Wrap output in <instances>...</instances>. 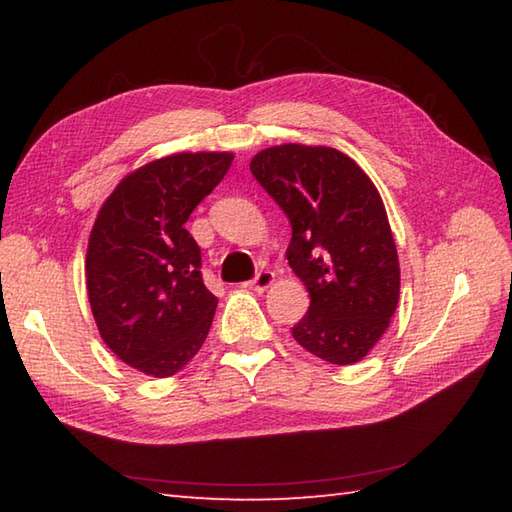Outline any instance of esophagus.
Here are the masks:
<instances>
[{
  "mask_svg": "<svg viewBox=\"0 0 512 512\" xmlns=\"http://www.w3.org/2000/svg\"><path fill=\"white\" fill-rule=\"evenodd\" d=\"M273 281H275V273H273V270H259V273L248 281V286L262 292V290L273 286Z\"/></svg>",
  "mask_w": 512,
  "mask_h": 512,
  "instance_id": "1",
  "label": "esophagus"
}]
</instances>
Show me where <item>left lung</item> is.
I'll use <instances>...</instances> for the list:
<instances>
[{"mask_svg": "<svg viewBox=\"0 0 512 512\" xmlns=\"http://www.w3.org/2000/svg\"><path fill=\"white\" fill-rule=\"evenodd\" d=\"M250 171L290 220L286 257L310 292L292 336L332 365L361 361L400 295L396 244L374 182L332 147H270Z\"/></svg>", "mask_w": 512, "mask_h": 512, "instance_id": "1", "label": "left lung"}]
</instances>
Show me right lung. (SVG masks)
<instances>
[{"label":"right lung","instance_id":"1","mask_svg":"<svg viewBox=\"0 0 512 512\" xmlns=\"http://www.w3.org/2000/svg\"><path fill=\"white\" fill-rule=\"evenodd\" d=\"M233 154H173L129 173L96 217L85 277L107 347L156 378L198 354L217 299L204 286L202 255L184 228L226 176Z\"/></svg>","mask_w":512,"mask_h":512}]
</instances>
